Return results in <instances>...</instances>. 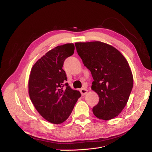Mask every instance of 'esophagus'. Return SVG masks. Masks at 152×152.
I'll return each instance as SVG.
<instances>
[{"mask_svg": "<svg viewBox=\"0 0 152 152\" xmlns=\"http://www.w3.org/2000/svg\"><path fill=\"white\" fill-rule=\"evenodd\" d=\"M80 93H81L82 95H85L87 93H88V90H87L86 88H82L80 90Z\"/></svg>", "mask_w": 152, "mask_h": 152, "instance_id": "obj_1", "label": "esophagus"}]
</instances>
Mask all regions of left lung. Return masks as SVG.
<instances>
[{
	"label": "left lung",
	"mask_w": 152,
	"mask_h": 152,
	"mask_svg": "<svg viewBox=\"0 0 152 152\" xmlns=\"http://www.w3.org/2000/svg\"><path fill=\"white\" fill-rule=\"evenodd\" d=\"M83 63L91 71V89L97 93L93 108L96 118L109 120L120 114L129 98L133 77L127 61L110 45L99 41L75 43Z\"/></svg>",
	"instance_id": "obj_1"
}]
</instances>
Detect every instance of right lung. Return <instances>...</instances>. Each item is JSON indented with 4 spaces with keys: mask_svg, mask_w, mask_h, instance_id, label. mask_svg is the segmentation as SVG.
<instances>
[{
    "mask_svg": "<svg viewBox=\"0 0 152 152\" xmlns=\"http://www.w3.org/2000/svg\"><path fill=\"white\" fill-rule=\"evenodd\" d=\"M74 51L73 44L58 46L38 59L32 67L28 79V94L35 108L50 123L59 124L69 117L80 91L65 83L64 61Z\"/></svg>",
    "mask_w": 152,
    "mask_h": 152,
    "instance_id": "right-lung-1",
    "label": "right lung"
}]
</instances>
